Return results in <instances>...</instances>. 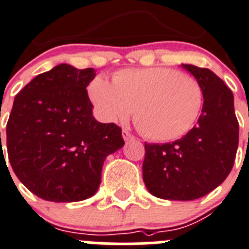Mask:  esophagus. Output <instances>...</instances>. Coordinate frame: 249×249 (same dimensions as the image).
Segmentation results:
<instances>
[{"mask_svg": "<svg viewBox=\"0 0 249 249\" xmlns=\"http://www.w3.org/2000/svg\"><path fill=\"white\" fill-rule=\"evenodd\" d=\"M132 138H134V136H132L131 134H130V131H127L126 129H124V130H123V139H124L125 141H129V140H131Z\"/></svg>", "mask_w": 249, "mask_h": 249, "instance_id": "34e87169", "label": "esophagus"}]
</instances>
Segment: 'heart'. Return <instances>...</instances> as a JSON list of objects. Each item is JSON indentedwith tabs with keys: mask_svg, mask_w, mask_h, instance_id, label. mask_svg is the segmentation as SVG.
Returning <instances> with one entry per match:
<instances>
[{
	"mask_svg": "<svg viewBox=\"0 0 249 249\" xmlns=\"http://www.w3.org/2000/svg\"><path fill=\"white\" fill-rule=\"evenodd\" d=\"M88 94L103 120L125 122L135 109L136 127L160 142L178 140L194 127L203 108V89L193 77L167 67L124 69L111 83L98 76Z\"/></svg>",
	"mask_w": 249,
	"mask_h": 249,
	"instance_id": "b5f03b06",
	"label": "heart"
}]
</instances>
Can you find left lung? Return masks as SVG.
Masks as SVG:
<instances>
[{
	"label": "left lung",
	"mask_w": 249,
	"mask_h": 249,
	"mask_svg": "<svg viewBox=\"0 0 249 249\" xmlns=\"http://www.w3.org/2000/svg\"><path fill=\"white\" fill-rule=\"evenodd\" d=\"M203 89L198 123L179 140L145 143L142 177L152 195L166 200L199 199L227 178L238 147L233 94L211 70L182 64Z\"/></svg>",
	"instance_id": "8db88e82"
}]
</instances>
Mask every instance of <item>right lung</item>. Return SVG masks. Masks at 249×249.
Returning <instances> with one entry per match:
<instances>
[{
    "mask_svg": "<svg viewBox=\"0 0 249 249\" xmlns=\"http://www.w3.org/2000/svg\"><path fill=\"white\" fill-rule=\"evenodd\" d=\"M94 77L92 67L60 64L33 78L13 102L6 127L9 163L44 200L90 198L101 184L107 156L124 146L118 125L93 117L86 88Z\"/></svg>",
    "mask_w": 249,
    "mask_h": 249,
    "instance_id": "add662e5",
    "label": "right lung"
}]
</instances>
